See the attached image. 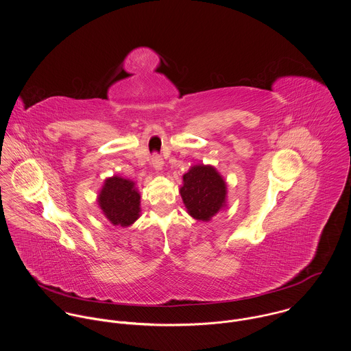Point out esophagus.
<instances>
[{"label": "esophagus", "mask_w": 351, "mask_h": 351, "mask_svg": "<svg viewBox=\"0 0 351 351\" xmlns=\"http://www.w3.org/2000/svg\"><path fill=\"white\" fill-rule=\"evenodd\" d=\"M151 165H152V167H154L155 170H160L162 166H163V159H162V156H160L159 154H154L152 158H151Z\"/></svg>", "instance_id": "1"}]
</instances>
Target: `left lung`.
<instances>
[{
  "instance_id": "obj_1",
  "label": "left lung",
  "mask_w": 351,
  "mask_h": 351,
  "mask_svg": "<svg viewBox=\"0 0 351 351\" xmlns=\"http://www.w3.org/2000/svg\"><path fill=\"white\" fill-rule=\"evenodd\" d=\"M181 197L191 216L208 221L226 205V182L212 166H193L184 176Z\"/></svg>"
}]
</instances>
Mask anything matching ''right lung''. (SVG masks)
<instances>
[{"mask_svg": "<svg viewBox=\"0 0 351 351\" xmlns=\"http://www.w3.org/2000/svg\"><path fill=\"white\" fill-rule=\"evenodd\" d=\"M99 205L113 226L128 227L139 217L141 196L132 181L114 176L105 181Z\"/></svg>", "mask_w": 351, "mask_h": 351, "instance_id": "right-lung-1", "label": "right lung"}]
</instances>
